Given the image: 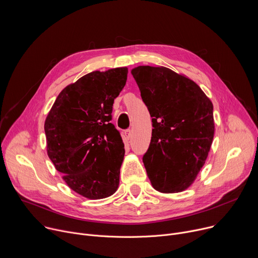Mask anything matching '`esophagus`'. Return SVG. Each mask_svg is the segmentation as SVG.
<instances>
[{"instance_id": "34e87169", "label": "esophagus", "mask_w": 258, "mask_h": 258, "mask_svg": "<svg viewBox=\"0 0 258 258\" xmlns=\"http://www.w3.org/2000/svg\"><path fill=\"white\" fill-rule=\"evenodd\" d=\"M132 134H133L132 130H126V131L124 132V136H125V138H126L127 140H130V139H131V137H132Z\"/></svg>"}]
</instances>
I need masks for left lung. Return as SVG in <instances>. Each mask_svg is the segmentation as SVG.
<instances>
[{
    "instance_id": "1",
    "label": "left lung",
    "mask_w": 258,
    "mask_h": 258,
    "mask_svg": "<svg viewBox=\"0 0 258 258\" xmlns=\"http://www.w3.org/2000/svg\"><path fill=\"white\" fill-rule=\"evenodd\" d=\"M132 75L152 117V137L143 156L155 190H186L205 163L214 135L213 105L185 76L160 66H138Z\"/></svg>"
}]
</instances>
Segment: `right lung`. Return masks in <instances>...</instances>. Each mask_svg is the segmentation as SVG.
Returning a JSON list of instances; mask_svg holds the SVG:
<instances>
[{
	"label": "right lung",
	"instance_id": "obj_1",
	"mask_svg": "<svg viewBox=\"0 0 258 258\" xmlns=\"http://www.w3.org/2000/svg\"><path fill=\"white\" fill-rule=\"evenodd\" d=\"M127 68L93 71L58 95L45 121L48 156L70 189L89 199L118 188L124 145L112 119Z\"/></svg>",
	"mask_w": 258,
	"mask_h": 258
}]
</instances>
